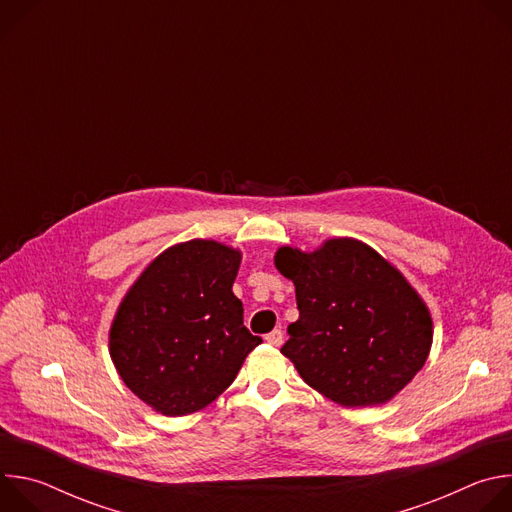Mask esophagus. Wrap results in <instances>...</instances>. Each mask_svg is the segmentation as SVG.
<instances>
[{
	"mask_svg": "<svg viewBox=\"0 0 512 512\" xmlns=\"http://www.w3.org/2000/svg\"><path fill=\"white\" fill-rule=\"evenodd\" d=\"M265 340L271 344V346H281V342H283V332L281 330H273V332H269V334H265Z\"/></svg>",
	"mask_w": 512,
	"mask_h": 512,
	"instance_id": "1",
	"label": "esophagus"
}]
</instances>
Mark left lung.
I'll return each mask as SVG.
<instances>
[{"label": "left lung", "mask_w": 512, "mask_h": 512, "mask_svg": "<svg viewBox=\"0 0 512 512\" xmlns=\"http://www.w3.org/2000/svg\"><path fill=\"white\" fill-rule=\"evenodd\" d=\"M275 265L294 281L300 310L281 352L318 393L344 407L379 405L421 371L429 312L377 251L332 239L314 253L281 247Z\"/></svg>", "instance_id": "1"}]
</instances>
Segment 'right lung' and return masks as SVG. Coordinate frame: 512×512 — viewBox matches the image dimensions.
<instances>
[{"label":"right lung","instance_id":"1","mask_svg":"<svg viewBox=\"0 0 512 512\" xmlns=\"http://www.w3.org/2000/svg\"><path fill=\"white\" fill-rule=\"evenodd\" d=\"M241 253L194 239L164 251L125 296L109 334L123 383L164 415L221 395L261 344L233 294Z\"/></svg>","mask_w":512,"mask_h":512}]
</instances>
